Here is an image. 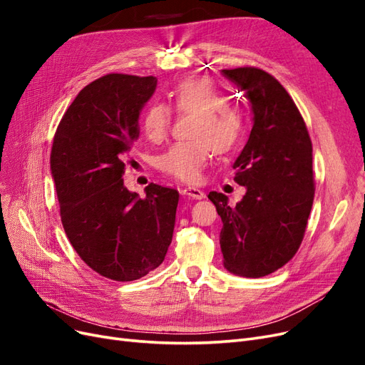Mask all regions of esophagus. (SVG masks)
Instances as JSON below:
<instances>
[{
	"label": "esophagus",
	"mask_w": 365,
	"mask_h": 365,
	"mask_svg": "<svg viewBox=\"0 0 365 365\" xmlns=\"http://www.w3.org/2000/svg\"><path fill=\"white\" fill-rule=\"evenodd\" d=\"M181 193L193 197V200H202V197H205V193L201 189H196V187H182Z\"/></svg>",
	"instance_id": "obj_1"
}]
</instances>
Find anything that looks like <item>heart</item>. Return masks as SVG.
Returning a JSON list of instances; mask_svg holds the SVG:
<instances>
[{
  "label": "heart",
  "mask_w": 365,
  "mask_h": 365,
  "mask_svg": "<svg viewBox=\"0 0 365 365\" xmlns=\"http://www.w3.org/2000/svg\"><path fill=\"white\" fill-rule=\"evenodd\" d=\"M175 111L193 114L192 140L178 141L158 157V168L184 181L200 178L212 149L225 153L237 143L242 132V117L227 105L225 96L202 79H187L169 93ZM170 125V109L164 103H150L141 117V130L149 140L158 141Z\"/></svg>",
  "instance_id": "b5f03b06"
}]
</instances>
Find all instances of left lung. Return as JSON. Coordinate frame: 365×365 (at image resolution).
Returning <instances> with one entry per match:
<instances>
[{
  "instance_id": "1",
  "label": "left lung",
  "mask_w": 365,
  "mask_h": 365,
  "mask_svg": "<svg viewBox=\"0 0 365 365\" xmlns=\"http://www.w3.org/2000/svg\"><path fill=\"white\" fill-rule=\"evenodd\" d=\"M245 94L252 114L247 145L233 163L244 197L230 207L222 193L208 200L222 219L224 268L239 277H264L300 247L314 202L312 143L288 91L267 71H220Z\"/></svg>"
}]
</instances>
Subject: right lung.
Instances as JSON below:
<instances>
[{
	"instance_id": "1",
	"label": "right lung",
	"mask_w": 365,
	"mask_h": 365,
	"mask_svg": "<svg viewBox=\"0 0 365 365\" xmlns=\"http://www.w3.org/2000/svg\"><path fill=\"white\" fill-rule=\"evenodd\" d=\"M157 77L106 74L86 85L54 135L50 169L61 219L81 259L103 277L132 282L158 268L172 242L180 195L150 182L126 189L125 160Z\"/></svg>"
}]
</instances>
